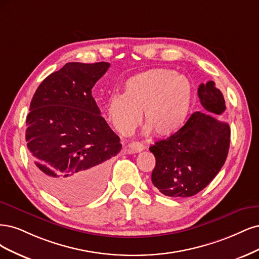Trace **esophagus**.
I'll list each match as a JSON object with an SVG mask.
<instances>
[{
	"label": "esophagus",
	"instance_id": "obj_1",
	"mask_svg": "<svg viewBox=\"0 0 259 259\" xmlns=\"http://www.w3.org/2000/svg\"><path fill=\"white\" fill-rule=\"evenodd\" d=\"M127 151L128 153L130 154H133V153H139V152H142L144 149V146L142 143H139V142H132V143L128 144L127 146Z\"/></svg>",
	"mask_w": 259,
	"mask_h": 259
}]
</instances>
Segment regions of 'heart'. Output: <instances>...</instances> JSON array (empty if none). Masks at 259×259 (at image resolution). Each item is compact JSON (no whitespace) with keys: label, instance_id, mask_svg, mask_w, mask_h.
<instances>
[{"label":"heart","instance_id":"1","mask_svg":"<svg viewBox=\"0 0 259 259\" xmlns=\"http://www.w3.org/2000/svg\"><path fill=\"white\" fill-rule=\"evenodd\" d=\"M193 98V86L184 75L170 69H153L127 79L122 96L111 98L106 113L122 136L138 127L142 114L145 133L168 138L185 124Z\"/></svg>","mask_w":259,"mask_h":259}]
</instances>
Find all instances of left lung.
<instances>
[{
	"instance_id": "left-lung-1",
	"label": "left lung",
	"mask_w": 259,
	"mask_h": 259,
	"mask_svg": "<svg viewBox=\"0 0 259 259\" xmlns=\"http://www.w3.org/2000/svg\"><path fill=\"white\" fill-rule=\"evenodd\" d=\"M198 97L210 113L195 112L177 133L149 147L156 158L152 182L164 196H195L210 184L226 161L230 128L215 118L226 110L223 94L210 80L199 86Z\"/></svg>"
}]
</instances>
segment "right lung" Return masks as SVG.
<instances>
[{
  "mask_svg": "<svg viewBox=\"0 0 259 259\" xmlns=\"http://www.w3.org/2000/svg\"><path fill=\"white\" fill-rule=\"evenodd\" d=\"M110 65L66 63L32 98L26 141L33 169L40 185L65 203H86L101 194L108 160L121 149L91 95Z\"/></svg>",
  "mask_w": 259,
  "mask_h": 259,
  "instance_id": "obj_1",
  "label": "right lung"
}]
</instances>
